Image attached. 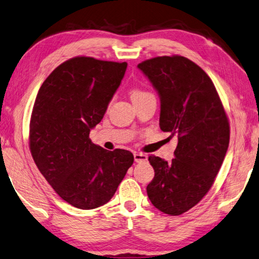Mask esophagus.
<instances>
[{
	"label": "esophagus",
	"mask_w": 259,
	"mask_h": 259,
	"mask_svg": "<svg viewBox=\"0 0 259 259\" xmlns=\"http://www.w3.org/2000/svg\"><path fill=\"white\" fill-rule=\"evenodd\" d=\"M134 157H135L136 163H143V161H146L147 158H148L147 155L143 154V153H135Z\"/></svg>",
	"instance_id": "34e87169"
}]
</instances>
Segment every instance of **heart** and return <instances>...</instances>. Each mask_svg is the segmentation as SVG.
I'll return each instance as SVG.
<instances>
[{
    "label": "heart",
    "mask_w": 259,
    "mask_h": 259,
    "mask_svg": "<svg viewBox=\"0 0 259 259\" xmlns=\"http://www.w3.org/2000/svg\"><path fill=\"white\" fill-rule=\"evenodd\" d=\"M151 95H153V94L148 92V91H145V90H141V89H134L130 93L133 102H135V101L146 99V98H148V96H151Z\"/></svg>",
    "instance_id": "heart-1"
}]
</instances>
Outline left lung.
<instances>
[{
    "mask_svg": "<svg viewBox=\"0 0 259 259\" xmlns=\"http://www.w3.org/2000/svg\"><path fill=\"white\" fill-rule=\"evenodd\" d=\"M138 68L158 92L160 129L179 139L170 161L149 156L155 176L147 194L159 211L180 215L213 184L229 146V121L214 84L192 60L163 56L145 60Z\"/></svg>",
    "mask_w": 259,
    "mask_h": 259,
    "instance_id": "left-lung-1",
    "label": "left lung"
}]
</instances>
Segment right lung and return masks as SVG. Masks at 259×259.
Masks as SVG:
<instances>
[{
    "label": "right lung",
    "instance_id": "right-lung-1",
    "mask_svg": "<svg viewBox=\"0 0 259 259\" xmlns=\"http://www.w3.org/2000/svg\"><path fill=\"white\" fill-rule=\"evenodd\" d=\"M126 65L74 57L53 70L35 98L29 131L32 158L56 193L78 209L108 203L134 164L129 150L109 151L90 139Z\"/></svg>",
    "mask_w": 259,
    "mask_h": 259
}]
</instances>
